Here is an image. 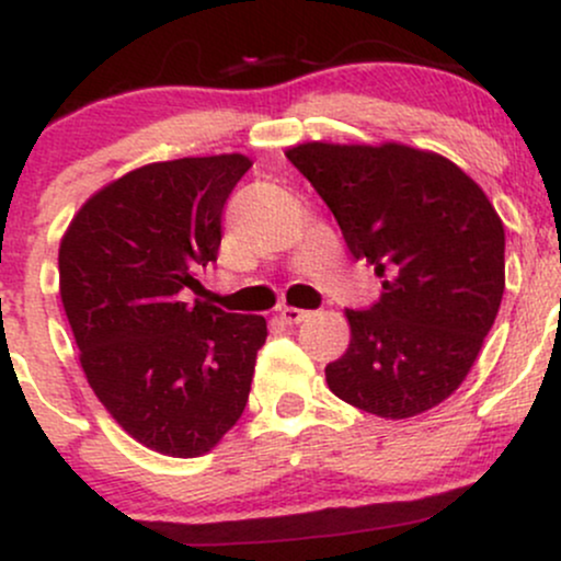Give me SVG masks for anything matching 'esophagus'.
Wrapping results in <instances>:
<instances>
[{
	"mask_svg": "<svg viewBox=\"0 0 561 561\" xmlns=\"http://www.w3.org/2000/svg\"><path fill=\"white\" fill-rule=\"evenodd\" d=\"M306 317H308V311H302V308H293V306H285L279 311V319L285 321V324H300Z\"/></svg>",
	"mask_w": 561,
	"mask_h": 561,
	"instance_id": "obj_1",
	"label": "esophagus"
}]
</instances>
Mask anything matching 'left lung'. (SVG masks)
<instances>
[{
  "label": "left lung",
  "mask_w": 561,
  "mask_h": 561,
  "mask_svg": "<svg viewBox=\"0 0 561 561\" xmlns=\"http://www.w3.org/2000/svg\"><path fill=\"white\" fill-rule=\"evenodd\" d=\"M285 156L382 279L369 311L345 308L351 343L327 385L382 420L435 409L467 379L504 298L493 203L448 158L401 141H302Z\"/></svg>",
  "instance_id": "left-lung-1"
}]
</instances>
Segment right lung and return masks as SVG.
<instances>
[{
    "instance_id": "add662e5",
    "label": "right lung",
    "mask_w": 561,
    "mask_h": 561,
    "mask_svg": "<svg viewBox=\"0 0 561 561\" xmlns=\"http://www.w3.org/2000/svg\"><path fill=\"white\" fill-rule=\"evenodd\" d=\"M242 152L147 163L96 190L60 240V300L89 388L134 440L195 459L242 416L266 319L199 293Z\"/></svg>"
}]
</instances>
